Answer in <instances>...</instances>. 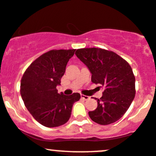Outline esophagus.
Here are the masks:
<instances>
[{"mask_svg":"<svg viewBox=\"0 0 156 156\" xmlns=\"http://www.w3.org/2000/svg\"><path fill=\"white\" fill-rule=\"evenodd\" d=\"M81 97L83 99V100H88V99H90V97L85 95H81Z\"/></svg>","mask_w":156,"mask_h":156,"instance_id":"esophagus-1","label":"esophagus"}]
</instances>
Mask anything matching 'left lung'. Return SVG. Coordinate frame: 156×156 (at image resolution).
<instances>
[{
  "label": "left lung",
  "instance_id": "1",
  "mask_svg": "<svg viewBox=\"0 0 156 156\" xmlns=\"http://www.w3.org/2000/svg\"><path fill=\"white\" fill-rule=\"evenodd\" d=\"M75 55L90 70L92 83L105 87L102 97L95 98L97 108L89 112L90 119L101 125L117 121L134 100L136 78L131 66L116 53L100 48L77 49Z\"/></svg>",
  "mask_w": 156,
  "mask_h": 156
}]
</instances>
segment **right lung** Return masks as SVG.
<instances>
[{
	"mask_svg": "<svg viewBox=\"0 0 156 156\" xmlns=\"http://www.w3.org/2000/svg\"><path fill=\"white\" fill-rule=\"evenodd\" d=\"M75 49L51 50L34 61L20 81V95L26 107L37 122L47 127L64 124L71 116L79 93L66 95L58 93L66 64Z\"/></svg>",
	"mask_w": 156,
	"mask_h": 156,
	"instance_id": "right-lung-1",
	"label": "right lung"
}]
</instances>
